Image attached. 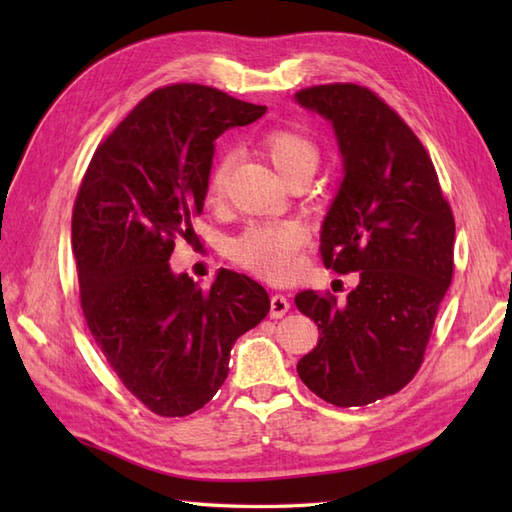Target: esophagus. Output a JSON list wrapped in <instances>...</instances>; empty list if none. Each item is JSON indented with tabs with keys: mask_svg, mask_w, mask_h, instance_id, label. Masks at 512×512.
Segmentation results:
<instances>
[{
	"mask_svg": "<svg viewBox=\"0 0 512 512\" xmlns=\"http://www.w3.org/2000/svg\"><path fill=\"white\" fill-rule=\"evenodd\" d=\"M290 310V301L284 295H273L270 297V317L281 319Z\"/></svg>",
	"mask_w": 512,
	"mask_h": 512,
	"instance_id": "1",
	"label": "esophagus"
}]
</instances>
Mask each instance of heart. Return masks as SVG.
I'll list each match as a JSON object with an SVG mask.
<instances>
[{"label": "heart", "mask_w": 512, "mask_h": 512, "mask_svg": "<svg viewBox=\"0 0 512 512\" xmlns=\"http://www.w3.org/2000/svg\"><path fill=\"white\" fill-rule=\"evenodd\" d=\"M262 149L273 162L281 178L290 180L319 167V147L295 129H270L262 138ZM231 154H222L211 167L206 195L220 200L231 173ZM308 242V233L299 222H255L231 244V255L239 266L270 281H286L301 268V248Z\"/></svg>", "instance_id": "heart-1"}]
</instances>
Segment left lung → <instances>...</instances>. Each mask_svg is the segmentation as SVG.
Segmentation results:
<instances>
[{
	"mask_svg": "<svg viewBox=\"0 0 512 512\" xmlns=\"http://www.w3.org/2000/svg\"><path fill=\"white\" fill-rule=\"evenodd\" d=\"M299 105L328 118L343 182L321 228L325 268L358 273L343 306L303 290L299 312L319 343L297 365L306 387L336 407H363L416 376L453 279V211L411 127L356 83L312 85Z\"/></svg>",
	"mask_w": 512,
	"mask_h": 512,
	"instance_id": "8db88e82",
	"label": "left lung"
}]
</instances>
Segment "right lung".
<instances>
[{
  "label": "right lung",
  "mask_w": 512,
  "mask_h": 512,
  "mask_svg": "<svg viewBox=\"0 0 512 512\" xmlns=\"http://www.w3.org/2000/svg\"><path fill=\"white\" fill-rule=\"evenodd\" d=\"M264 112L209 85L154 90L96 147L76 193L85 321L114 374L158 416L202 409L224 385L235 341L270 310L268 292L242 273L222 268L204 290L169 266L204 209L215 138Z\"/></svg>",
  "instance_id": "right-lung-1"
}]
</instances>
